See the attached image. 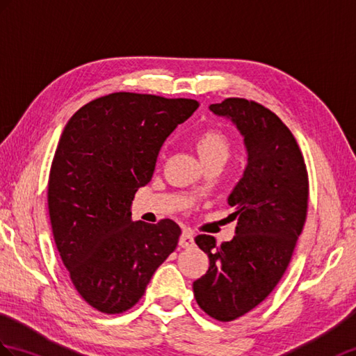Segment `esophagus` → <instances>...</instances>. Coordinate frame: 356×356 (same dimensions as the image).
Here are the masks:
<instances>
[{
    "label": "esophagus",
    "mask_w": 356,
    "mask_h": 356,
    "mask_svg": "<svg viewBox=\"0 0 356 356\" xmlns=\"http://www.w3.org/2000/svg\"><path fill=\"white\" fill-rule=\"evenodd\" d=\"M179 245L184 247V249H189V247H193L194 245L193 234H189L188 230H184L180 235V239H179Z\"/></svg>",
    "instance_id": "1"
}]
</instances>
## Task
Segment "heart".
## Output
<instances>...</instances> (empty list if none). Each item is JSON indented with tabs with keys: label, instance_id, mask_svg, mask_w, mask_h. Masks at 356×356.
<instances>
[{
	"label": "heart",
	"instance_id": "heart-1",
	"mask_svg": "<svg viewBox=\"0 0 356 356\" xmlns=\"http://www.w3.org/2000/svg\"><path fill=\"white\" fill-rule=\"evenodd\" d=\"M194 144L203 163L211 161H226L230 152L227 135L218 129L202 130L200 134H197Z\"/></svg>",
	"mask_w": 356,
	"mask_h": 356
}]
</instances>
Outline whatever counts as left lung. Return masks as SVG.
<instances>
[{
    "label": "left lung",
    "instance_id": "left-lung-1",
    "mask_svg": "<svg viewBox=\"0 0 356 356\" xmlns=\"http://www.w3.org/2000/svg\"><path fill=\"white\" fill-rule=\"evenodd\" d=\"M209 109L244 138L247 165L227 197L238 220L232 241L195 238L209 268L193 290L208 316L230 321L258 307L284 276L307 220L308 172L293 134L267 107L227 98Z\"/></svg>",
    "mask_w": 356,
    "mask_h": 356
}]
</instances>
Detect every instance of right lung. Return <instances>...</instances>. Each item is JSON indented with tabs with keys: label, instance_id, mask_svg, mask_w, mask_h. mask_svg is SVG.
<instances>
[{
	"label": "right lung",
	"instance_id": "right-lung-1",
	"mask_svg": "<svg viewBox=\"0 0 356 356\" xmlns=\"http://www.w3.org/2000/svg\"><path fill=\"white\" fill-rule=\"evenodd\" d=\"M188 98L115 92L72 115L48 179L57 250L79 294L104 314L130 309L175 252L181 230L131 220V202L152 180L161 147L195 112Z\"/></svg>",
	"mask_w": 356,
	"mask_h": 356
}]
</instances>
